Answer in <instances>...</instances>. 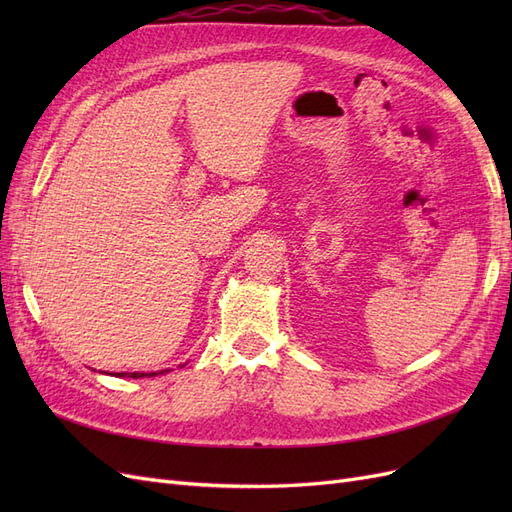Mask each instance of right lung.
I'll return each mask as SVG.
<instances>
[{
	"mask_svg": "<svg viewBox=\"0 0 512 512\" xmlns=\"http://www.w3.org/2000/svg\"><path fill=\"white\" fill-rule=\"evenodd\" d=\"M166 371V369H164ZM160 374H162V371H160ZM119 376V374H117ZM121 376H128V374H121ZM145 376H156V371H153V374H138V371H134V374H130V378H145Z\"/></svg>",
	"mask_w": 512,
	"mask_h": 512,
	"instance_id": "1",
	"label": "right lung"
}]
</instances>
